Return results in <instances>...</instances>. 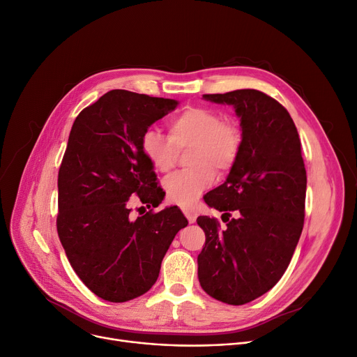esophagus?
<instances>
[{"label":"esophagus","mask_w":357,"mask_h":357,"mask_svg":"<svg viewBox=\"0 0 357 357\" xmlns=\"http://www.w3.org/2000/svg\"><path fill=\"white\" fill-rule=\"evenodd\" d=\"M182 211H183L185 217L188 218V221H190V222H195V220H197V215H198L197 210H194V208H190V207H183V208H182Z\"/></svg>","instance_id":"esophagus-1"}]
</instances>
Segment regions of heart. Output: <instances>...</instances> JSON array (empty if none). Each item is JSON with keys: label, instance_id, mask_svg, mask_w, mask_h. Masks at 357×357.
I'll use <instances>...</instances> for the list:
<instances>
[{"label": "heart", "instance_id": "1", "mask_svg": "<svg viewBox=\"0 0 357 357\" xmlns=\"http://www.w3.org/2000/svg\"><path fill=\"white\" fill-rule=\"evenodd\" d=\"M169 137L147 128L142 136V152L159 172L175 166L178 152L190 149L191 167L169 176L163 186L167 198L179 205H192L215 181V171L229 172L241 150V131L230 121H222L217 111L190 107L167 123Z\"/></svg>", "mask_w": 357, "mask_h": 357}]
</instances>
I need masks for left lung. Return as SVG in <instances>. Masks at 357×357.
<instances>
[{
	"label": "left lung",
	"mask_w": 357,
	"mask_h": 357,
	"mask_svg": "<svg viewBox=\"0 0 357 357\" xmlns=\"http://www.w3.org/2000/svg\"><path fill=\"white\" fill-rule=\"evenodd\" d=\"M202 98L234 108L241 150L226 182L204 197L227 224L221 229L215 218H197L205 233L198 279L210 296L243 305L276 285L301 236L307 191L301 142L289 112L264 92L237 89Z\"/></svg>",
	"instance_id": "8db88e82"
}]
</instances>
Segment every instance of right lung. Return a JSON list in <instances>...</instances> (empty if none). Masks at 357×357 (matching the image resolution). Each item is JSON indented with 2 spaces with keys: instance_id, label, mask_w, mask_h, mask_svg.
<instances>
[{
  "instance_id": "right-lung-1",
  "label": "right lung",
  "mask_w": 357,
  "mask_h": 357,
  "mask_svg": "<svg viewBox=\"0 0 357 357\" xmlns=\"http://www.w3.org/2000/svg\"><path fill=\"white\" fill-rule=\"evenodd\" d=\"M176 100L112 89L75 119L58 176V234L73 271L97 296L126 303L153 287L188 220L176 205L130 217V198L158 207L165 192L142 152L144 131Z\"/></svg>"
}]
</instances>
